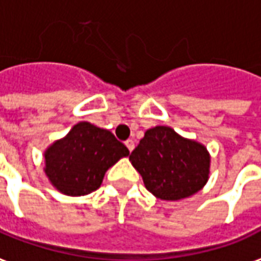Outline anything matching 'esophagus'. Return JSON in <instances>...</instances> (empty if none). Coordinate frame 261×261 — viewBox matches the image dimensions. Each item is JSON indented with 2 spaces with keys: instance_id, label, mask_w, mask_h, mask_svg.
Segmentation results:
<instances>
[{
  "instance_id": "34e87169",
  "label": "esophagus",
  "mask_w": 261,
  "mask_h": 261,
  "mask_svg": "<svg viewBox=\"0 0 261 261\" xmlns=\"http://www.w3.org/2000/svg\"><path fill=\"white\" fill-rule=\"evenodd\" d=\"M125 144H126V147H128L129 151H133V149H135V142H133L132 139H128V140L125 142Z\"/></svg>"
}]
</instances>
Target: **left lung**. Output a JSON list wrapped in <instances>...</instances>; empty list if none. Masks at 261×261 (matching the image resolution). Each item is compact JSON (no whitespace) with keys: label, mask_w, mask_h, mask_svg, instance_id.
I'll list each match as a JSON object with an SVG mask.
<instances>
[{"label":"left lung","mask_w":261,"mask_h":261,"mask_svg":"<svg viewBox=\"0 0 261 261\" xmlns=\"http://www.w3.org/2000/svg\"><path fill=\"white\" fill-rule=\"evenodd\" d=\"M129 160L142 175L146 189L161 200L195 195L206 185L210 174L206 147L168 126L149 129Z\"/></svg>","instance_id":"8db88e82"}]
</instances>
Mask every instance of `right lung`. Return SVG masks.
Returning <instances> with one entry per match:
<instances>
[{
  "label": "right lung",
  "mask_w": 261,
  "mask_h": 261,
  "mask_svg": "<svg viewBox=\"0 0 261 261\" xmlns=\"http://www.w3.org/2000/svg\"><path fill=\"white\" fill-rule=\"evenodd\" d=\"M128 154L110 130L79 122L45 150L44 171L64 195H89L100 188L108 168Z\"/></svg>",
  "instance_id": "obj_1"
}]
</instances>
